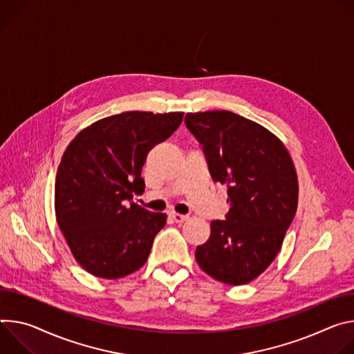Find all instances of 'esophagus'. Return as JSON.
Instances as JSON below:
<instances>
[{"instance_id": "34e87169", "label": "esophagus", "mask_w": 354, "mask_h": 354, "mask_svg": "<svg viewBox=\"0 0 354 354\" xmlns=\"http://www.w3.org/2000/svg\"><path fill=\"white\" fill-rule=\"evenodd\" d=\"M169 216H170L176 223H183V222H185V221L188 219L187 215H181V214H177V212H174V211L169 212Z\"/></svg>"}]
</instances>
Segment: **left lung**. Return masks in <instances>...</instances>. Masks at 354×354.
<instances>
[{
    "mask_svg": "<svg viewBox=\"0 0 354 354\" xmlns=\"http://www.w3.org/2000/svg\"><path fill=\"white\" fill-rule=\"evenodd\" d=\"M203 145L214 181L227 187L225 221L211 222L209 239L195 259L229 286L253 281L276 259L298 205V178L283 142L230 111L185 115Z\"/></svg>",
    "mask_w": 354,
    "mask_h": 354,
    "instance_id": "left-lung-1",
    "label": "left lung"
}]
</instances>
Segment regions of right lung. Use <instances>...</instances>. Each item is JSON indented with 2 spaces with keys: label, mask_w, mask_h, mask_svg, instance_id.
<instances>
[{
  "label": "right lung",
  "mask_w": 354,
  "mask_h": 354,
  "mask_svg": "<svg viewBox=\"0 0 354 354\" xmlns=\"http://www.w3.org/2000/svg\"><path fill=\"white\" fill-rule=\"evenodd\" d=\"M183 112L129 111L94 122L63 153L56 174L55 211L63 236L84 270L122 279L147 260L167 215L132 203L145 191L147 153L173 135Z\"/></svg>",
  "instance_id": "obj_1"
}]
</instances>
